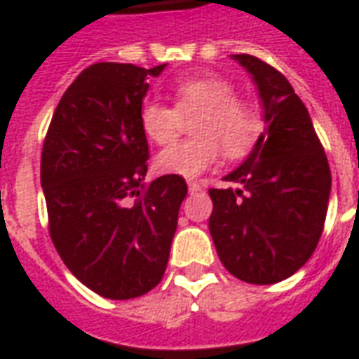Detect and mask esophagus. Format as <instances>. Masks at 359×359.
Listing matches in <instances>:
<instances>
[{
  "mask_svg": "<svg viewBox=\"0 0 359 359\" xmlns=\"http://www.w3.org/2000/svg\"><path fill=\"white\" fill-rule=\"evenodd\" d=\"M200 190H202V187H200V184H198L196 180H188V192H190V194H194V192H200Z\"/></svg>",
  "mask_w": 359,
  "mask_h": 359,
  "instance_id": "obj_1",
  "label": "esophagus"
}]
</instances>
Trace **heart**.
Here are the masks:
<instances>
[{
  "label": "heart",
  "mask_w": 359,
  "mask_h": 359,
  "mask_svg": "<svg viewBox=\"0 0 359 359\" xmlns=\"http://www.w3.org/2000/svg\"><path fill=\"white\" fill-rule=\"evenodd\" d=\"M172 105L148 100L140 107L144 134L156 144L171 142L182 117L198 113L192 140L175 142L156 156V169L163 175L198 177L217 161L219 148L229 157L244 156L262 133V117L254 105L234 97L231 82L219 74H196L179 81L171 90Z\"/></svg>",
  "instance_id": "heart-1"
}]
</instances>
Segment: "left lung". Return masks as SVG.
Segmentation results:
<instances>
[{
	"instance_id": "obj_1",
	"label": "left lung",
	"mask_w": 359,
	"mask_h": 359,
	"mask_svg": "<svg viewBox=\"0 0 359 359\" xmlns=\"http://www.w3.org/2000/svg\"><path fill=\"white\" fill-rule=\"evenodd\" d=\"M252 76L267 128L250 156L211 188L210 233L225 269L252 285L285 280L308 262L323 233L331 169L306 105L277 69L233 55Z\"/></svg>"
}]
</instances>
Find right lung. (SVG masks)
<instances>
[{
  "label": "right lung",
  "mask_w": 359,
  "mask_h": 359,
  "mask_svg": "<svg viewBox=\"0 0 359 359\" xmlns=\"http://www.w3.org/2000/svg\"><path fill=\"white\" fill-rule=\"evenodd\" d=\"M163 69L90 65L63 94L43 140L40 180L53 246L82 285L109 300L159 285L188 192L179 175L142 184L149 157L142 100L146 81Z\"/></svg>",
  "instance_id": "obj_1"
}]
</instances>
